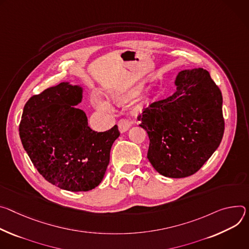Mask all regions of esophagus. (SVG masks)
Listing matches in <instances>:
<instances>
[{"label":"esophagus","instance_id":"34e87169","mask_svg":"<svg viewBox=\"0 0 249 249\" xmlns=\"http://www.w3.org/2000/svg\"><path fill=\"white\" fill-rule=\"evenodd\" d=\"M130 125H131L130 123H129L127 120H125V119H123V120H121V121L118 123L119 130H120L121 133H124V132L127 131L128 128L130 127Z\"/></svg>","mask_w":249,"mask_h":249}]
</instances>
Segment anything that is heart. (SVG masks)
<instances>
[{"label":"heart","mask_w":249,"mask_h":249,"mask_svg":"<svg viewBox=\"0 0 249 249\" xmlns=\"http://www.w3.org/2000/svg\"><path fill=\"white\" fill-rule=\"evenodd\" d=\"M112 100L115 104L120 105V106H122L129 101V99L127 97H120V96H114L112 98ZM94 105H95V107L97 109L101 110V112H108L109 110V105L104 100H98L95 102Z\"/></svg>","instance_id":"1"}]
</instances>
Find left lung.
I'll list each match as a JSON object with an SVG mask.
<instances>
[{
	"mask_svg": "<svg viewBox=\"0 0 249 249\" xmlns=\"http://www.w3.org/2000/svg\"><path fill=\"white\" fill-rule=\"evenodd\" d=\"M176 92L155 102L139 117L149 137L147 158L169 178L196 173L222 142L225 121L223 96L203 68L178 73Z\"/></svg>",
	"mask_w": 249,
	"mask_h": 249,
	"instance_id": "8db88e82",
	"label": "left lung"
}]
</instances>
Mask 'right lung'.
<instances>
[{"label":"right lung","instance_id":"add662e5","mask_svg":"<svg viewBox=\"0 0 249 249\" xmlns=\"http://www.w3.org/2000/svg\"><path fill=\"white\" fill-rule=\"evenodd\" d=\"M83 86L62 82L26 102L19 124L22 146L35 167L49 183L71 192L100 185L109 162L118 125L92 130L84 110L75 106Z\"/></svg>","mask_w":249,"mask_h":249}]
</instances>
